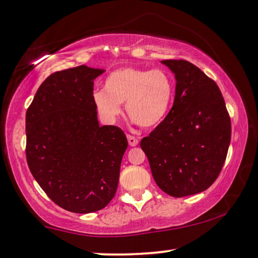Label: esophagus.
I'll use <instances>...</instances> for the list:
<instances>
[{"label":"esophagus","instance_id":"34e87169","mask_svg":"<svg viewBox=\"0 0 258 258\" xmlns=\"http://www.w3.org/2000/svg\"><path fill=\"white\" fill-rule=\"evenodd\" d=\"M127 141H128V145L132 146V147H134V146H137L138 142H139L136 137L131 136V134H127Z\"/></svg>","mask_w":258,"mask_h":258}]
</instances>
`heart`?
Wrapping results in <instances>:
<instances>
[{"mask_svg": "<svg viewBox=\"0 0 258 258\" xmlns=\"http://www.w3.org/2000/svg\"><path fill=\"white\" fill-rule=\"evenodd\" d=\"M174 96V82L164 69L121 68L107 76L104 90L94 94L103 120L114 122L125 104L127 116L141 127H155L166 118Z\"/></svg>", "mask_w": 258, "mask_h": 258, "instance_id": "heart-1", "label": "heart"}]
</instances>
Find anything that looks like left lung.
<instances>
[{
    "label": "left lung",
    "instance_id": "obj_1",
    "mask_svg": "<svg viewBox=\"0 0 258 258\" xmlns=\"http://www.w3.org/2000/svg\"><path fill=\"white\" fill-rule=\"evenodd\" d=\"M175 74L171 110L145 137L140 147L147 155L157 185L179 198L210 187L224 166L230 144V118L217 83L185 60L161 61Z\"/></svg>",
    "mask_w": 258,
    "mask_h": 258
}]
</instances>
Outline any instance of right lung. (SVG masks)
Instances as JSON below:
<instances>
[{"label":"right lung","mask_w":258,"mask_h":258,"mask_svg":"<svg viewBox=\"0 0 258 258\" xmlns=\"http://www.w3.org/2000/svg\"><path fill=\"white\" fill-rule=\"evenodd\" d=\"M104 69L82 66L53 73L26 111V161L57 206L99 211L114 197L127 139L117 126H99L94 80Z\"/></svg>","instance_id":"add662e5"}]
</instances>
